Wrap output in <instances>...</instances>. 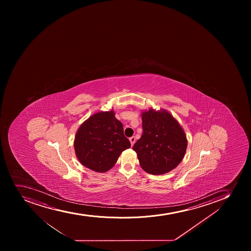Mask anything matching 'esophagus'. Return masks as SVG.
Returning a JSON list of instances; mask_svg holds the SVG:
<instances>
[{
  "instance_id": "esophagus-1",
  "label": "esophagus",
  "mask_w": 251,
  "mask_h": 251,
  "mask_svg": "<svg viewBox=\"0 0 251 251\" xmlns=\"http://www.w3.org/2000/svg\"><path fill=\"white\" fill-rule=\"evenodd\" d=\"M129 141L130 142H131V145H132V146H133V145H134L135 142H136V138H135V137H130Z\"/></svg>"
}]
</instances>
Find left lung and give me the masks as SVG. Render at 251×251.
Masks as SVG:
<instances>
[{
    "instance_id": "left-lung-1",
    "label": "left lung",
    "mask_w": 251,
    "mask_h": 251,
    "mask_svg": "<svg viewBox=\"0 0 251 251\" xmlns=\"http://www.w3.org/2000/svg\"><path fill=\"white\" fill-rule=\"evenodd\" d=\"M142 137L132 149L143 170L153 175L167 174L184 158L187 139L183 128L166 109L142 113Z\"/></svg>"
}]
</instances>
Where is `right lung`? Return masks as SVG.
Here are the masks:
<instances>
[{
	"label": "right lung",
	"instance_id": "obj_1",
	"mask_svg": "<svg viewBox=\"0 0 251 251\" xmlns=\"http://www.w3.org/2000/svg\"><path fill=\"white\" fill-rule=\"evenodd\" d=\"M115 113L100 111L81 124L75 135V154L80 163L97 173H104L116 164L122 152L131 147Z\"/></svg>",
	"mask_w": 251,
	"mask_h": 251
}]
</instances>
